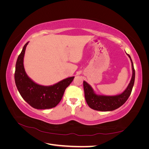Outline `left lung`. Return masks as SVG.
I'll use <instances>...</instances> for the list:
<instances>
[{"instance_id": "obj_1", "label": "left lung", "mask_w": 149, "mask_h": 149, "mask_svg": "<svg viewBox=\"0 0 149 149\" xmlns=\"http://www.w3.org/2000/svg\"><path fill=\"white\" fill-rule=\"evenodd\" d=\"M129 57L132 63V75L131 79L127 88L121 94L115 96H106L97 94L93 88L88 83L84 81L83 87L84 96L88 105L91 109L100 111H112L123 106L131 94L135 81V70L133 62L130 55L126 53Z\"/></svg>"}]
</instances>
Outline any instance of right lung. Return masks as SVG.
<instances>
[{"label":"right lung","instance_id":"right-lung-1","mask_svg":"<svg viewBox=\"0 0 149 149\" xmlns=\"http://www.w3.org/2000/svg\"><path fill=\"white\" fill-rule=\"evenodd\" d=\"M26 43L18 56L15 65V82L22 98L31 107L37 109H50L61 100L66 88L74 77L67 78L53 85L42 86L35 83L26 74L24 66V58Z\"/></svg>","mask_w":149,"mask_h":149}]
</instances>
